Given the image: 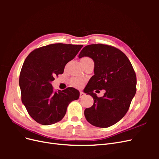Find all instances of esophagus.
<instances>
[{"label": "esophagus", "mask_w": 159, "mask_h": 159, "mask_svg": "<svg viewBox=\"0 0 159 159\" xmlns=\"http://www.w3.org/2000/svg\"><path fill=\"white\" fill-rule=\"evenodd\" d=\"M85 96V93L84 92H82V91H80V98H82L83 97H84Z\"/></svg>", "instance_id": "1"}]
</instances>
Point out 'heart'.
I'll return each mask as SVG.
<instances>
[{"label": "heart", "instance_id": "1", "mask_svg": "<svg viewBox=\"0 0 159 159\" xmlns=\"http://www.w3.org/2000/svg\"><path fill=\"white\" fill-rule=\"evenodd\" d=\"M86 59H90V58H89L88 57H84L81 60H86ZM71 84H73V85H74L75 87H80V86H81V85L83 84V80L78 78H74L73 80H71Z\"/></svg>", "mask_w": 159, "mask_h": 159}]
</instances>
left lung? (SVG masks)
<instances>
[{"mask_svg": "<svg viewBox=\"0 0 159 159\" xmlns=\"http://www.w3.org/2000/svg\"><path fill=\"white\" fill-rule=\"evenodd\" d=\"M88 56L94 61V75L90 78L85 93L92 96L94 102L85 109L87 121L93 126L106 128L117 123L129 110L136 93L135 72L127 56L113 46L98 44L85 46L79 58ZM105 89L99 98L94 90Z\"/></svg>", "mask_w": 159, "mask_h": 159, "instance_id": "obj_1", "label": "left lung"}]
</instances>
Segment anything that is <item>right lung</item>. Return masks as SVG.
Here are the masks:
<instances>
[{"label":"right lung","instance_id":"right-lung-1","mask_svg":"<svg viewBox=\"0 0 159 159\" xmlns=\"http://www.w3.org/2000/svg\"><path fill=\"white\" fill-rule=\"evenodd\" d=\"M83 45L53 44L33 50L27 56L20 74L21 99L30 116L37 123L49 125L58 122L67 107L78 99L74 88L54 91L51 82L62 74L66 64L73 60Z\"/></svg>","mask_w":159,"mask_h":159}]
</instances>
